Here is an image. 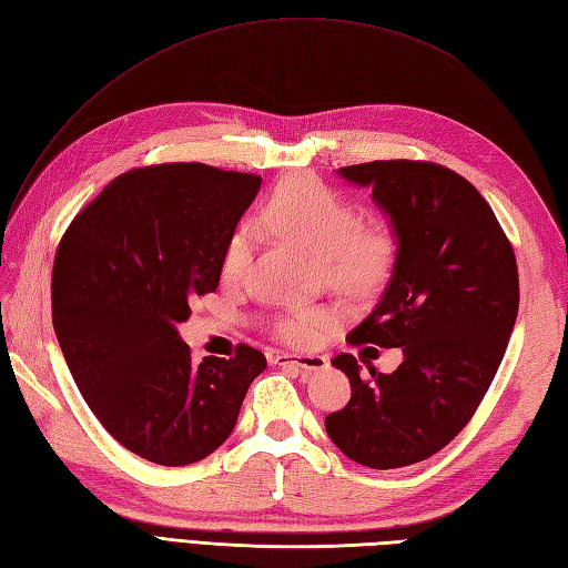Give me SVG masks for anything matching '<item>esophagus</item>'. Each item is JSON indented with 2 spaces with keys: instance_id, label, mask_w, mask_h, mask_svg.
Wrapping results in <instances>:
<instances>
[{
  "instance_id": "34e87169",
  "label": "esophagus",
  "mask_w": 568,
  "mask_h": 568,
  "mask_svg": "<svg viewBox=\"0 0 568 568\" xmlns=\"http://www.w3.org/2000/svg\"><path fill=\"white\" fill-rule=\"evenodd\" d=\"M273 365L278 367H295L304 374L312 372H322L328 367V359L324 355H290V353H278L273 355Z\"/></svg>"
}]
</instances>
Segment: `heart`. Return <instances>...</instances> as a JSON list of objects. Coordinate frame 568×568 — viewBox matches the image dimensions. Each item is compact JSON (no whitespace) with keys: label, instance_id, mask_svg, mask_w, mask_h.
<instances>
[{"label":"heart","instance_id":"heart-1","mask_svg":"<svg viewBox=\"0 0 568 568\" xmlns=\"http://www.w3.org/2000/svg\"><path fill=\"white\" fill-rule=\"evenodd\" d=\"M261 221L304 254L322 261L331 281L347 287L374 283L390 258V240L382 227H359L353 203L314 178L285 180L268 199ZM254 235L240 227L225 244L223 275L240 278L252 258ZM318 314L300 312L283 318L278 333L290 343H307L318 328Z\"/></svg>","mask_w":568,"mask_h":568}]
</instances>
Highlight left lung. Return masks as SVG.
<instances>
[{"instance_id": "1", "label": "left lung", "mask_w": 568, "mask_h": 568, "mask_svg": "<svg viewBox=\"0 0 568 568\" xmlns=\"http://www.w3.org/2000/svg\"><path fill=\"white\" fill-rule=\"evenodd\" d=\"M338 178L372 189L396 237L384 293L347 341L400 347L403 362L365 379L353 355L333 357L353 396L326 432L359 465L403 468L444 448L485 398L518 316L516 256L489 203L454 170L374 160Z\"/></svg>"}]
</instances>
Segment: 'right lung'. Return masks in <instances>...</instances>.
I'll use <instances>...</instances> for the list:
<instances>
[{
  "instance_id": "obj_1",
  "label": "right lung",
  "mask_w": 568,
  "mask_h": 568,
  "mask_svg": "<svg viewBox=\"0 0 568 568\" xmlns=\"http://www.w3.org/2000/svg\"><path fill=\"white\" fill-rule=\"evenodd\" d=\"M258 186L256 174L201 163L129 170L57 250L52 326L69 372L100 425L145 460L178 468L211 456L266 369L250 345L196 365L178 331L189 302L215 293Z\"/></svg>"
}]
</instances>
